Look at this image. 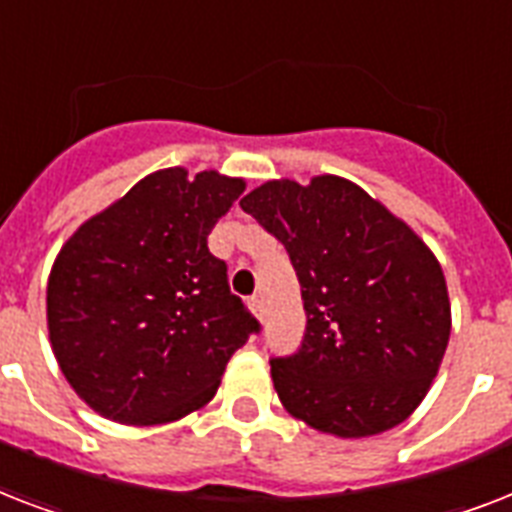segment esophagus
Returning <instances> with one entry per match:
<instances>
[{"label": "esophagus", "instance_id": "esophagus-1", "mask_svg": "<svg viewBox=\"0 0 512 512\" xmlns=\"http://www.w3.org/2000/svg\"><path fill=\"white\" fill-rule=\"evenodd\" d=\"M249 311L255 313L257 319H263V311H265V303H263V297H260V295L249 297Z\"/></svg>", "mask_w": 512, "mask_h": 512}]
</instances>
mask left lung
<instances>
[{
  "label": "left lung",
  "instance_id": "8db88e82",
  "mask_svg": "<svg viewBox=\"0 0 512 512\" xmlns=\"http://www.w3.org/2000/svg\"><path fill=\"white\" fill-rule=\"evenodd\" d=\"M239 204L287 247L308 316L303 348L271 361L281 406L337 438L401 425L428 396L452 335L428 244L340 175L268 180Z\"/></svg>",
  "mask_w": 512,
  "mask_h": 512
}]
</instances>
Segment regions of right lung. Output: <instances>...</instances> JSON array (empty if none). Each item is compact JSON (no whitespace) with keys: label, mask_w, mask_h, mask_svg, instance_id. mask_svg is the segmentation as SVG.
I'll return each mask as SVG.
<instances>
[{"label":"right lung","mask_w":512,"mask_h":512,"mask_svg":"<svg viewBox=\"0 0 512 512\" xmlns=\"http://www.w3.org/2000/svg\"><path fill=\"white\" fill-rule=\"evenodd\" d=\"M244 177L146 175L76 228L47 279V332L76 396L106 420L167 425L215 398L260 329L207 247Z\"/></svg>","instance_id":"right-lung-1"}]
</instances>
